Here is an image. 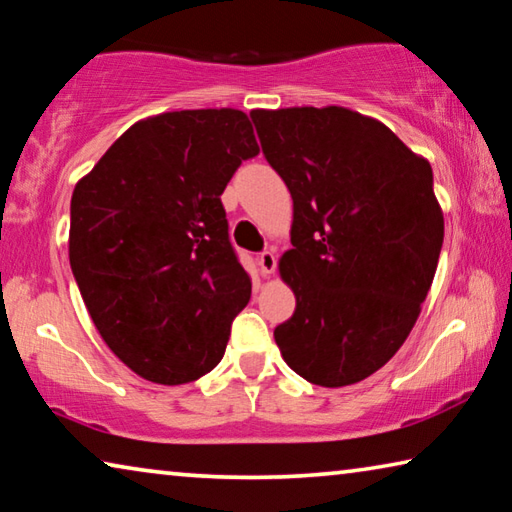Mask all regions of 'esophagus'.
<instances>
[{
	"instance_id": "34e87169",
	"label": "esophagus",
	"mask_w": 512,
	"mask_h": 512,
	"mask_svg": "<svg viewBox=\"0 0 512 512\" xmlns=\"http://www.w3.org/2000/svg\"><path fill=\"white\" fill-rule=\"evenodd\" d=\"M257 264H259V271H262V275H273L277 268V257L271 253V250H264V253L257 257Z\"/></svg>"
}]
</instances>
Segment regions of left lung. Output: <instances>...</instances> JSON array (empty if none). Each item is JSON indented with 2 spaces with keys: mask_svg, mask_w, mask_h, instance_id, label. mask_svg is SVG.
I'll return each mask as SVG.
<instances>
[{
  "mask_svg": "<svg viewBox=\"0 0 512 512\" xmlns=\"http://www.w3.org/2000/svg\"><path fill=\"white\" fill-rule=\"evenodd\" d=\"M250 117L293 198L280 275L296 311L275 327L277 348L311 384H357L402 348L436 275L445 219L431 164L350 108Z\"/></svg>",
  "mask_w": 512,
  "mask_h": 512,
  "instance_id": "left-lung-1",
  "label": "left lung"
}]
</instances>
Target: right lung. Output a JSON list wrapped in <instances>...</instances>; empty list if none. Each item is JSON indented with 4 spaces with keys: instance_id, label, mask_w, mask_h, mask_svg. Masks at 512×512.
<instances>
[{
    "instance_id": "add662e5",
    "label": "right lung",
    "mask_w": 512,
    "mask_h": 512,
    "mask_svg": "<svg viewBox=\"0 0 512 512\" xmlns=\"http://www.w3.org/2000/svg\"><path fill=\"white\" fill-rule=\"evenodd\" d=\"M259 146L235 108L133 124L72 194L69 264L108 348L153 384H187L223 359L250 277L221 203Z\"/></svg>"
}]
</instances>
